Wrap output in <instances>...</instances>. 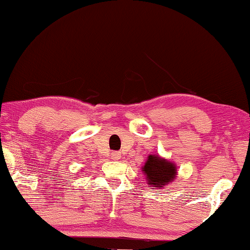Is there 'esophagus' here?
I'll use <instances>...</instances> for the list:
<instances>
[{"mask_svg": "<svg viewBox=\"0 0 250 250\" xmlns=\"http://www.w3.org/2000/svg\"><path fill=\"white\" fill-rule=\"evenodd\" d=\"M111 157H112V159L117 160L121 158V153H119L118 151H114V152H111Z\"/></svg>", "mask_w": 250, "mask_h": 250, "instance_id": "esophagus-1", "label": "esophagus"}]
</instances>
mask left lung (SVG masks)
Segmentation results:
<instances>
[{
  "label": "left lung",
  "instance_id": "1",
  "mask_svg": "<svg viewBox=\"0 0 250 250\" xmlns=\"http://www.w3.org/2000/svg\"><path fill=\"white\" fill-rule=\"evenodd\" d=\"M142 170L146 174L148 184L153 188H164L175 180L177 175L176 166L158 155H149Z\"/></svg>",
  "mask_w": 250,
  "mask_h": 250
}]
</instances>
